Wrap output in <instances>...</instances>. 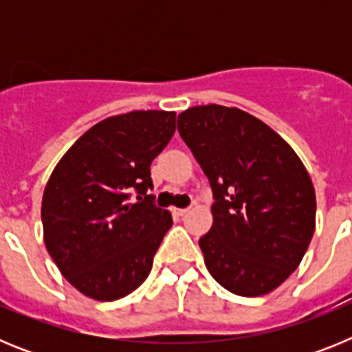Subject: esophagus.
Returning a JSON list of instances; mask_svg holds the SVG:
<instances>
[{"mask_svg":"<svg viewBox=\"0 0 352 352\" xmlns=\"http://www.w3.org/2000/svg\"><path fill=\"white\" fill-rule=\"evenodd\" d=\"M188 208H185V210H174V213L178 214V217H185V214H188Z\"/></svg>","mask_w":352,"mask_h":352,"instance_id":"1","label":"esophagus"}]
</instances>
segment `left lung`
Wrapping results in <instances>:
<instances>
[{
    "mask_svg": "<svg viewBox=\"0 0 352 352\" xmlns=\"http://www.w3.org/2000/svg\"><path fill=\"white\" fill-rule=\"evenodd\" d=\"M178 130L210 179L208 272L238 296H263L300 266L316 229V190L294 149L241 109L195 105Z\"/></svg>",
    "mask_w": 352,
    "mask_h": 352,
    "instance_id": "1",
    "label": "left lung"
}]
</instances>
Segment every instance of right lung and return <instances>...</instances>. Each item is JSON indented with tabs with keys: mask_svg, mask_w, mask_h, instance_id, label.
I'll return each mask as SVG.
<instances>
[{
	"mask_svg": "<svg viewBox=\"0 0 352 352\" xmlns=\"http://www.w3.org/2000/svg\"><path fill=\"white\" fill-rule=\"evenodd\" d=\"M174 130V111L111 116L82 133L52 170L42 197L43 241L84 296L120 300L148 278L173 226L169 211L146 194L153 186L149 166Z\"/></svg>",
	"mask_w": 352,
	"mask_h": 352,
	"instance_id": "add662e5",
	"label": "right lung"
}]
</instances>
